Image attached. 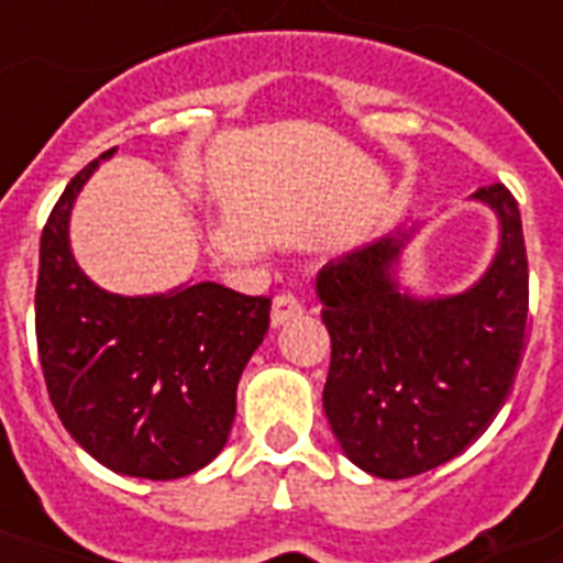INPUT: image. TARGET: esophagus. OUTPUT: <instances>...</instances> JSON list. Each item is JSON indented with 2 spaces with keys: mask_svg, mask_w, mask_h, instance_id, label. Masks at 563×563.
I'll list each match as a JSON object with an SVG mask.
<instances>
[{
  "mask_svg": "<svg viewBox=\"0 0 563 563\" xmlns=\"http://www.w3.org/2000/svg\"><path fill=\"white\" fill-rule=\"evenodd\" d=\"M303 316V303H300L295 295H289V291H283V295H277L272 303V324L274 327H283L286 321H291V318Z\"/></svg>",
  "mask_w": 563,
  "mask_h": 563,
  "instance_id": "1",
  "label": "esophagus"
}]
</instances>
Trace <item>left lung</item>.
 <instances>
[{"instance_id":"8db88e82","label":"left lung","mask_w":563,"mask_h":563,"mask_svg":"<svg viewBox=\"0 0 563 563\" xmlns=\"http://www.w3.org/2000/svg\"><path fill=\"white\" fill-rule=\"evenodd\" d=\"M503 224L488 274L464 295L418 300L391 277L406 233L353 251L318 274L330 330L324 411L353 464L409 479L467 450L497 418L523 356L529 260L515 195H473Z\"/></svg>"}]
</instances>
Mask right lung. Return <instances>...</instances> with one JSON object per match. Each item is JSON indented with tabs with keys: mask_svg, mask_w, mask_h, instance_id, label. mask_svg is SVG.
I'll use <instances>...</instances> for the list:
<instances>
[{
	"mask_svg": "<svg viewBox=\"0 0 563 563\" xmlns=\"http://www.w3.org/2000/svg\"><path fill=\"white\" fill-rule=\"evenodd\" d=\"M110 154L66 184L40 236V365L57 418L96 462L140 479H180L228 441L239 376L268 330L272 298L219 283L122 298L87 280L69 251V210Z\"/></svg>",
	"mask_w": 563,
	"mask_h": 563,
	"instance_id": "right-lung-1",
	"label": "right lung"
}]
</instances>
